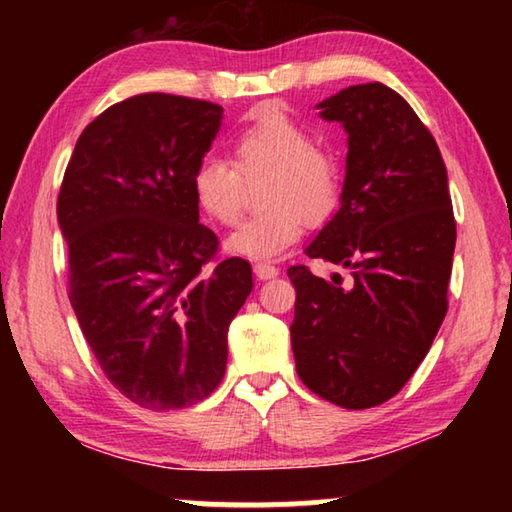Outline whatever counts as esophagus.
Instances as JSON below:
<instances>
[{
	"instance_id": "1",
	"label": "esophagus",
	"mask_w": 512,
	"mask_h": 512,
	"mask_svg": "<svg viewBox=\"0 0 512 512\" xmlns=\"http://www.w3.org/2000/svg\"><path fill=\"white\" fill-rule=\"evenodd\" d=\"M277 273H280V268L268 264V262H257L255 264V275L259 277V280H271V277H275Z\"/></svg>"
}]
</instances>
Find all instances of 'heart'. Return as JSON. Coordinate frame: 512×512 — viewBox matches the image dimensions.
<instances>
[{"instance_id": "1", "label": "heart", "mask_w": 512, "mask_h": 512, "mask_svg": "<svg viewBox=\"0 0 512 512\" xmlns=\"http://www.w3.org/2000/svg\"><path fill=\"white\" fill-rule=\"evenodd\" d=\"M232 162L203 158L192 176L194 198L212 221L237 225L248 185L264 178L266 210L230 237L232 253L275 259L336 214L343 194V169L332 151L316 144L314 133L282 108L262 106L230 140Z\"/></svg>"}]
</instances>
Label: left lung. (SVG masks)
<instances>
[{"label": "left lung", "mask_w": 512, "mask_h": 512, "mask_svg": "<svg viewBox=\"0 0 512 512\" xmlns=\"http://www.w3.org/2000/svg\"><path fill=\"white\" fill-rule=\"evenodd\" d=\"M318 108L348 131V173L341 210L307 255L348 268L350 280L289 268L291 348L309 391L370 409L402 391L443 325L454 207L436 140L395 90L352 85Z\"/></svg>", "instance_id": "obj_1"}]
</instances>
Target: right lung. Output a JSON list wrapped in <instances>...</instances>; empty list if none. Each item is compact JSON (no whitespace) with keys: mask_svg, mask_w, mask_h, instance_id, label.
Here are the masks:
<instances>
[{"mask_svg":"<svg viewBox=\"0 0 512 512\" xmlns=\"http://www.w3.org/2000/svg\"><path fill=\"white\" fill-rule=\"evenodd\" d=\"M221 115L164 92L119 101L85 126L58 192L69 302L103 375L142 409L216 391L253 289L246 259H221L198 223L192 176Z\"/></svg>","mask_w":512,"mask_h":512,"instance_id":"add662e5","label":"right lung"}]
</instances>
